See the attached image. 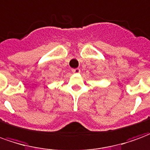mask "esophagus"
Listing matches in <instances>:
<instances>
[{
	"mask_svg": "<svg viewBox=\"0 0 150 150\" xmlns=\"http://www.w3.org/2000/svg\"><path fill=\"white\" fill-rule=\"evenodd\" d=\"M72 72H73V73H80L81 69H79V68H77V69H72Z\"/></svg>",
	"mask_w": 150,
	"mask_h": 150,
	"instance_id": "1",
	"label": "esophagus"
}]
</instances>
